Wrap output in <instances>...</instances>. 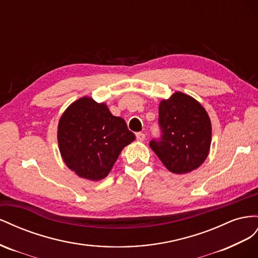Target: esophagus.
I'll return each mask as SVG.
<instances>
[{
	"mask_svg": "<svg viewBox=\"0 0 258 258\" xmlns=\"http://www.w3.org/2000/svg\"><path fill=\"white\" fill-rule=\"evenodd\" d=\"M145 137H146V135L144 133H142V132H139V133H136V138H137V141H139V142L145 141Z\"/></svg>",
	"mask_w": 258,
	"mask_h": 258,
	"instance_id": "34e87169",
	"label": "esophagus"
}]
</instances>
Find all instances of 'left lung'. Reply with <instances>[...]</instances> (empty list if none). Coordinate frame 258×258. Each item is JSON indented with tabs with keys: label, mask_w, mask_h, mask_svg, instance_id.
I'll list each match as a JSON object with an SVG mask.
<instances>
[{
	"label": "left lung",
	"mask_w": 258,
	"mask_h": 258,
	"mask_svg": "<svg viewBox=\"0 0 258 258\" xmlns=\"http://www.w3.org/2000/svg\"><path fill=\"white\" fill-rule=\"evenodd\" d=\"M161 136L149 145L168 171L189 173L207 159L212 126L205 109L192 97L177 92L159 106Z\"/></svg>",
	"instance_id": "8db88e82"
}]
</instances>
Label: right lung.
<instances>
[{
	"label": "right lung",
	"mask_w": 258,
	"mask_h": 258,
	"mask_svg": "<svg viewBox=\"0 0 258 258\" xmlns=\"http://www.w3.org/2000/svg\"><path fill=\"white\" fill-rule=\"evenodd\" d=\"M57 137L64 163L90 180L105 178L122 149L135 139L122 117L88 97L80 98L66 110Z\"/></svg>",
	"instance_id": "add662e5"
}]
</instances>
